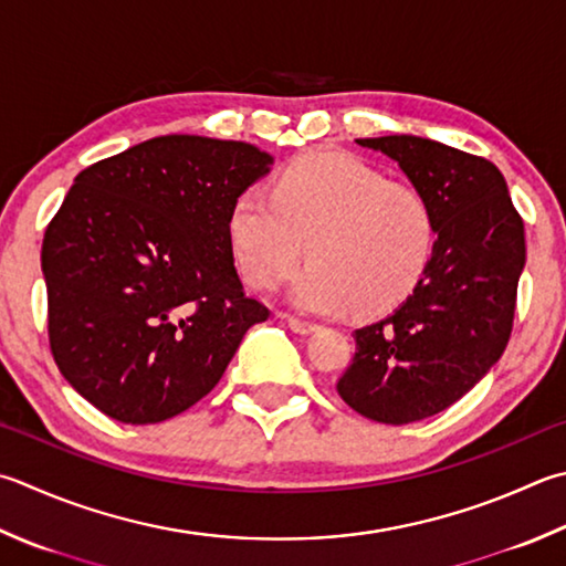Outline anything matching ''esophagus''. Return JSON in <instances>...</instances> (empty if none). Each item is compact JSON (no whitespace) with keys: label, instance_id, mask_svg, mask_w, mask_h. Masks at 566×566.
Wrapping results in <instances>:
<instances>
[{"label":"esophagus","instance_id":"1","mask_svg":"<svg viewBox=\"0 0 566 566\" xmlns=\"http://www.w3.org/2000/svg\"><path fill=\"white\" fill-rule=\"evenodd\" d=\"M281 317H285L287 327H291L293 333H297V335H307V333H313V329H315V323H311V319H303L297 315H281Z\"/></svg>","mask_w":566,"mask_h":566}]
</instances>
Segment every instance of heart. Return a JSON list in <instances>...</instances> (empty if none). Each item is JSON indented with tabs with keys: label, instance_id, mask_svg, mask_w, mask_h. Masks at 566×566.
Instances as JSON below:
<instances>
[{
	"label": "heart",
	"instance_id": "heart-1",
	"mask_svg": "<svg viewBox=\"0 0 566 566\" xmlns=\"http://www.w3.org/2000/svg\"><path fill=\"white\" fill-rule=\"evenodd\" d=\"M229 239L249 285L271 291L307 255L295 285L305 311L384 315L419 285L436 247V217L419 189L389 182L345 153H311L283 167L273 191L233 199Z\"/></svg>",
	"mask_w": 566,
	"mask_h": 566
}]
</instances>
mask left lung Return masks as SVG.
<instances>
[{
  "label": "left lung",
  "mask_w": 566,
  "mask_h": 566,
  "mask_svg": "<svg viewBox=\"0 0 566 566\" xmlns=\"http://www.w3.org/2000/svg\"><path fill=\"white\" fill-rule=\"evenodd\" d=\"M391 159L436 217L433 255L389 317L355 329L337 394L379 423H411L471 391L513 333L525 223L485 157L416 135L357 140Z\"/></svg>",
  "instance_id": "8db88e82"
}]
</instances>
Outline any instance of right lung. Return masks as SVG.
<instances>
[{
  "mask_svg": "<svg viewBox=\"0 0 566 566\" xmlns=\"http://www.w3.org/2000/svg\"><path fill=\"white\" fill-rule=\"evenodd\" d=\"M269 165L249 143L163 135L78 172L46 227L41 271L51 355L95 409L133 426L172 419L269 319L229 239L233 199Z\"/></svg>",
  "mask_w": 566,
  "mask_h": 566,
  "instance_id": "right-lung-1",
  "label": "right lung"
}]
</instances>
